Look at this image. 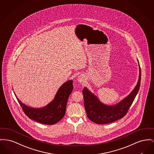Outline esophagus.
<instances>
[{"label": "esophagus", "instance_id": "1", "mask_svg": "<svg viewBox=\"0 0 154 154\" xmlns=\"http://www.w3.org/2000/svg\"><path fill=\"white\" fill-rule=\"evenodd\" d=\"M85 81V79H84V78L83 77V76H79V77H78V81L79 82V83H83V82Z\"/></svg>", "mask_w": 154, "mask_h": 154}]
</instances>
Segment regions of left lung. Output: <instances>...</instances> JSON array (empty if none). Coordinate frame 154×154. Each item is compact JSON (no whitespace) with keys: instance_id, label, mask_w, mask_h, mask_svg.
Returning <instances> with one entry per match:
<instances>
[{"instance_id":"8db88e82","label":"left lung","mask_w":154,"mask_h":154,"mask_svg":"<svg viewBox=\"0 0 154 154\" xmlns=\"http://www.w3.org/2000/svg\"><path fill=\"white\" fill-rule=\"evenodd\" d=\"M139 67L137 83L133 91L122 100L115 105H109L101 102L98 98L86 87L83 89L84 105L89 119L98 125L110 123L122 118L128 112L140 89L141 69Z\"/></svg>"}]
</instances>
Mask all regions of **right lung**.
<instances>
[{"mask_svg":"<svg viewBox=\"0 0 154 154\" xmlns=\"http://www.w3.org/2000/svg\"><path fill=\"white\" fill-rule=\"evenodd\" d=\"M72 82L69 80L64 83L58 90L54 99L42 108H36L25 105L14 94L24 112L29 118L44 125H54L65 115L67 101L73 90Z\"/></svg>","mask_w":154,"mask_h":154,"instance_id":"obj_1","label":"right lung"}]
</instances>
